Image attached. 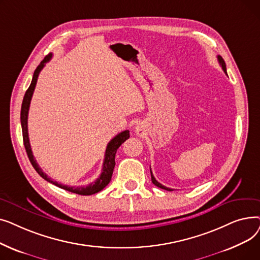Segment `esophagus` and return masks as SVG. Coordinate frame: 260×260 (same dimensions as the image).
<instances>
[{"mask_svg":"<svg viewBox=\"0 0 260 260\" xmlns=\"http://www.w3.org/2000/svg\"><path fill=\"white\" fill-rule=\"evenodd\" d=\"M141 131H142V129H141L140 125H137V126H136V132H137V134H139Z\"/></svg>","mask_w":260,"mask_h":260,"instance_id":"1","label":"esophagus"}]
</instances>
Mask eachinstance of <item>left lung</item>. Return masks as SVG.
<instances>
[{"label": "left lung", "instance_id": "obj_1", "mask_svg": "<svg viewBox=\"0 0 260 260\" xmlns=\"http://www.w3.org/2000/svg\"><path fill=\"white\" fill-rule=\"evenodd\" d=\"M217 59H218V62H219L220 66H221V68H222V71H223V72L225 73V75L228 76V74H226V66H225L224 60L222 59L221 56H217ZM151 176H152V182H153L156 186H158V187H160V188H163V189H167V190H173L172 188L167 187V186H165V185H162L161 183H159V182L155 179V177H154V175H153V173H152V170H151Z\"/></svg>", "mask_w": 260, "mask_h": 260}]
</instances>
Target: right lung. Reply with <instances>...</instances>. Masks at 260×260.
<instances>
[{
	"label": "right lung",
	"instance_id": "add662e5",
	"mask_svg": "<svg viewBox=\"0 0 260 260\" xmlns=\"http://www.w3.org/2000/svg\"><path fill=\"white\" fill-rule=\"evenodd\" d=\"M52 57V53L47 54V56L44 58L43 61H41V63L39 64V66L36 68V71L34 73V77L31 80V83L28 87V89L26 90L24 99L22 102V107H21V125H22V134H23V142H24V146L26 149L27 156L29 158V161L32 165L34 169L37 171V173L42 177L43 179H45L46 181L54 184L56 186H59L65 190H68V192H72L78 195H83V196H87V195H92L100 192L102 190L112 179V175L114 172V168H115V156L117 153V149L119 148V146L124 142L125 140H127L129 138V131H124L120 134H118L116 137H114L111 141L108 142L107 146H106V151H105V155H104V161H103V168H102V173L99 176V178L91 182L88 185L85 186H68V185H64L61 183H58L57 181H53L51 178L42 171L39 167V165L37 163V160L35 159L32 152H31V146L29 143V138H28V128H27V119H28V111H29V105H30V101H31V97L32 93L37 84L38 81V77L40 72L43 70V67L45 66V63H47Z\"/></svg>",
	"mask_w": 260,
	"mask_h": 260
}]
</instances>
